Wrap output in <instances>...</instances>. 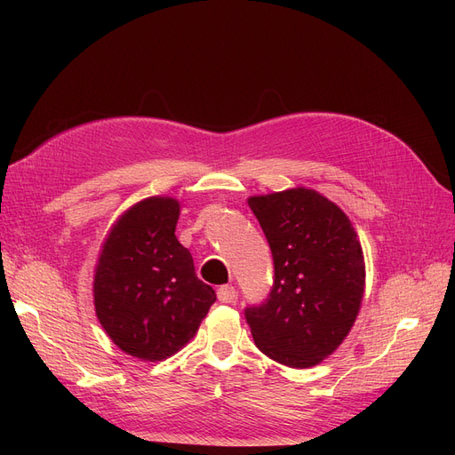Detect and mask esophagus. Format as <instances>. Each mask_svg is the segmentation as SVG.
<instances>
[{"instance_id":"1","label":"esophagus","mask_w":455,"mask_h":455,"mask_svg":"<svg viewBox=\"0 0 455 455\" xmlns=\"http://www.w3.org/2000/svg\"><path fill=\"white\" fill-rule=\"evenodd\" d=\"M216 294H218V299L222 301V304H231V301H235V298H237V291H235V286H231V284H224V286H220Z\"/></svg>"}]
</instances>
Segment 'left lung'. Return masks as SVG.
Returning a JSON list of instances; mask_svg holds the SVG:
<instances>
[{"label": "left lung", "mask_w": 455, "mask_h": 455, "mask_svg": "<svg viewBox=\"0 0 455 455\" xmlns=\"http://www.w3.org/2000/svg\"><path fill=\"white\" fill-rule=\"evenodd\" d=\"M273 254L271 292L244 309L258 349L291 368L332 355L359 315L364 256L338 204L307 188L249 199Z\"/></svg>", "instance_id": "8db88e82"}]
</instances>
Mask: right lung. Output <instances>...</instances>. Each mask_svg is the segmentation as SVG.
<instances>
[{
	"label": "right lung",
	"instance_id": "1",
	"mask_svg": "<svg viewBox=\"0 0 455 455\" xmlns=\"http://www.w3.org/2000/svg\"><path fill=\"white\" fill-rule=\"evenodd\" d=\"M180 203L148 197L119 216L94 269V309L119 349L163 361L194 338L216 301L174 229Z\"/></svg>",
	"mask_w": 455,
	"mask_h": 455
}]
</instances>
